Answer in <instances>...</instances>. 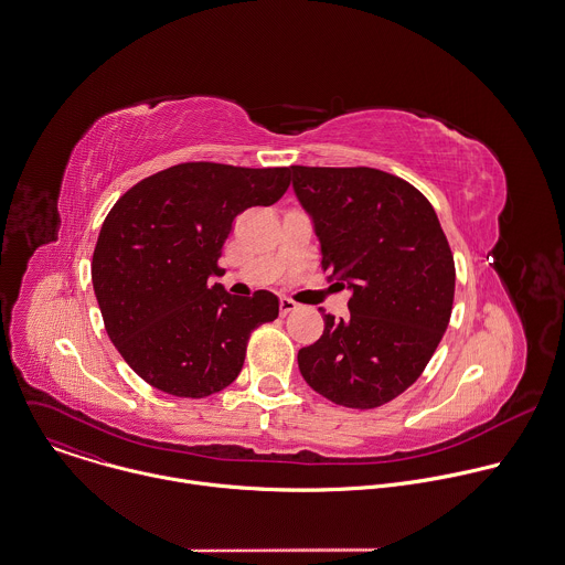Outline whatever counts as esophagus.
<instances>
[{
  "instance_id": "34e87169",
  "label": "esophagus",
  "mask_w": 565,
  "mask_h": 565,
  "mask_svg": "<svg viewBox=\"0 0 565 565\" xmlns=\"http://www.w3.org/2000/svg\"><path fill=\"white\" fill-rule=\"evenodd\" d=\"M279 310H281V315L286 317V315H290L292 310H297V303H295L292 299H286V297H281V299H279Z\"/></svg>"
}]
</instances>
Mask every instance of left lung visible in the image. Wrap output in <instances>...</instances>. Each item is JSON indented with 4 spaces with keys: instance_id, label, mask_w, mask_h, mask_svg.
<instances>
[{
    "instance_id": "left-lung-1",
    "label": "left lung",
    "mask_w": 565,
    "mask_h": 565,
    "mask_svg": "<svg viewBox=\"0 0 565 565\" xmlns=\"http://www.w3.org/2000/svg\"><path fill=\"white\" fill-rule=\"evenodd\" d=\"M292 186L315 222L321 266L352 290L350 317L323 315L299 350L306 383L323 398L374 409L412 387L454 308L456 264L431 202L372 167H299Z\"/></svg>"
}]
</instances>
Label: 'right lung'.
<instances>
[{
    "label": "right lung",
    "mask_w": 565,
    "mask_h": 565,
    "mask_svg": "<svg viewBox=\"0 0 565 565\" xmlns=\"http://www.w3.org/2000/svg\"><path fill=\"white\" fill-rule=\"evenodd\" d=\"M290 167L182 162L158 171L107 213L92 255V284L109 341L151 387L204 398L242 372L250 332L275 321L268 290L228 295L209 281L235 217L275 204Z\"/></svg>",
    "instance_id": "obj_1"
}]
</instances>
